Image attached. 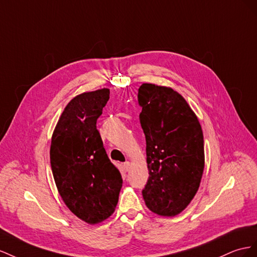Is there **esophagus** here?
Returning <instances> with one entry per match:
<instances>
[{
  "instance_id": "esophagus-1",
  "label": "esophagus",
  "mask_w": 257,
  "mask_h": 257,
  "mask_svg": "<svg viewBox=\"0 0 257 257\" xmlns=\"http://www.w3.org/2000/svg\"><path fill=\"white\" fill-rule=\"evenodd\" d=\"M123 169L126 170V171H129V169H130V163H129V161H126V163L123 164Z\"/></svg>"
}]
</instances>
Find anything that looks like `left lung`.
<instances>
[{
    "mask_svg": "<svg viewBox=\"0 0 257 257\" xmlns=\"http://www.w3.org/2000/svg\"><path fill=\"white\" fill-rule=\"evenodd\" d=\"M146 140L149 180L143 199L153 213L173 217L184 211L200 186L204 169L203 134L195 112L171 87L139 88Z\"/></svg>",
    "mask_w": 257,
    "mask_h": 257,
    "instance_id": "obj_1",
    "label": "left lung"
}]
</instances>
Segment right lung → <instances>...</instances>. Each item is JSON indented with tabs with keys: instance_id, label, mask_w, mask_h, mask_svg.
<instances>
[{
	"instance_id": "add662e5",
	"label": "right lung",
	"mask_w": 257,
	"mask_h": 257,
	"mask_svg": "<svg viewBox=\"0 0 257 257\" xmlns=\"http://www.w3.org/2000/svg\"><path fill=\"white\" fill-rule=\"evenodd\" d=\"M108 99L107 88L77 94L51 136L50 165L58 192L72 213L89 225L114 213L122 184L96 126Z\"/></svg>"
}]
</instances>
